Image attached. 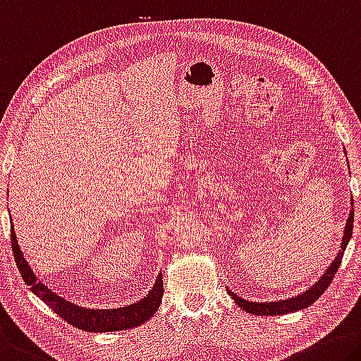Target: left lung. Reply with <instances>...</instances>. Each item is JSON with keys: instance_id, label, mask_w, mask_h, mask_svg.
I'll list each match as a JSON object with an SVG mask.
<instances>
[{"instance_id": "obj_1", "label": "left lung", "mask_w": 361, "mask_h": 361, "mask_svg": "<svg viewBox=\"0 0 361 361\" xmlns=\"http://www.w3.org/2000/svg\"><path fill=\"white\" fill-rule=\"evenodd\" d=\"M352 230H353V210H350V215H348L347 223H345V230H344V238H342L341 243V250L339 254L336 255V259L331 263V267L324 271L322 278L314 283L312 288H308L305 293H302L299 295L293 297V299H286V300H278V302H249L244 300L241 297L231 293V289H228V294L231 295V299L236 302V304L245 310L247 313H254V314H284V313H294L297 310H302V308L310 307L314 300L319 299L328 286L333 281L334 274L337 271V268L341 265L342 255H344V250L347 247L348 241L352 239Z\"/></svg>"}]
</instances>
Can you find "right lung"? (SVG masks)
I'll use <instances>...</instances> for the list:
<instances>
[{
    "mask_svg": "<svg viewBox=\"0 0 361 361\" xmlns=\"http://www.w3.org/2000/svg\"><path fill=\"white\" fill-rule=\"evenodd\" d=\"M11 221H13V219H11ZM11 244H13L16 265L19 268L24 281L30 286L32 293L39 297V299H42L54 313L59 314L64 322L75 326V328L82 331H88V333H114V331L135 328V326L146 323L147 319L154 317V313H156L157 308L160 307V302H162L164 281L162 273H159L149 294L142 297L141 300L135 302V304L118 308H106V310H101V308L96 310V308L78 307L53 293L48 286L39 283L37 274L33 273L19 247L14 225L11 228Z\"/></svg>",
    "mask_w": 361,
    "mask_h": 361,
    "instance_id": "right-lung-1",
    "label": "right lung"
}]
</instances>
